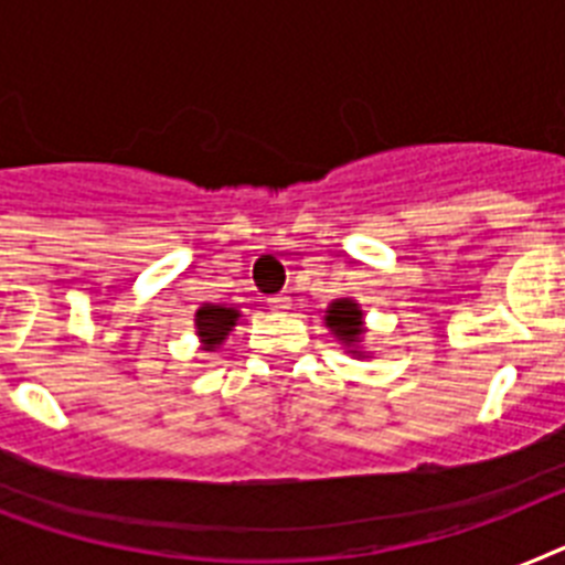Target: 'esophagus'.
I'll list each match as a JSON object with an SVG mask.
<instances>
[{
	"mask_svg": "<svg viewBox=\"0 0 565 565\" xmlns=\"http://www.w3.org/2000/svg\"><path fill=\"white\" fill-rule=\"evenodd\" d=\"M271 309L274 311H288V309H291V297H286V294H279V297H271Z\"/></svg>",
	"mask_w": 565,
	"mask_h": 565,
	"instance_id": "34e87169",
	"label": "esophagus"
}]
</instances>
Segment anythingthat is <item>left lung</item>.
I'll list each match as a JSON object with an SVG mask.
<instances>
[{
    "label": "left lung",
    "mask_w": 565,
    "mask_h": 565,
    "mask_svg": "<svg viewBox=\"0 0 565 565\" xmlns=\"http://www.w3.org/2000/svg\"><path fill=\"white\" fill-rule=\"evenodd\" d=\"M361 309H358V302L352 300H338L332 302V309L326 315V326L338 334L340 340H347V343H358L361 338Z\"/></svg>",
    "instance_id": "8db88e82"
}]
</instances>
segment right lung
<instances>
[{"instance_id": "right-lung-1", "label": "right lung", "mask_w": 565, "mask_h": 565, "mask_svg": "<svg viewBox=\"0 0 565 565\" xmlns=\"http://www.w3.org/2000/svg\"><path fill=\"white\" fill-rule=\"evenodd\" d=\"M236 317H239V311L222 309V306H204V309H199L195 329H199V338L204 340L207 352H216L218 343L231 332V326H236Z\"/></svg>"}]
</instances>
